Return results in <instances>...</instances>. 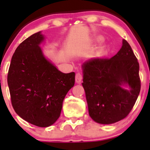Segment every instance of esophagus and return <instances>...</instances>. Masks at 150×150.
I'll return each instance as SVG.
<instances>
[{
    "mask_svg": "<svg viewBox=\"0 0 150 150\" xmlns=\"http://www.w3.org/2000/svg\"><path fill=\"white\" fill-rule=\"evenodd\" d=\"M82 79H83L82 74H81V72H78V73H76V75H75V81H76V83H81Z\"/></svg>",
    "mask_w": 150,
    "mask_h": 150,
    "instance_id": "obj_1",
    "label": "esophagus"
}]
</instances>
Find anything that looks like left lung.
Returning a JSON list of instances; mask_svg holds the SVG:
<instances>
[{
  "label": "left lung",
  "instance_id": "1",
  "mask_svg": "<svg viewBox=\"0 0 150 150\" xmlns=\"http://www.w3.org/2000/svg\"><path fill=\"white\" fill-rule=\"evenodd\" d=\"M83 83L89 115L95 122L111 124L126 117L141 89L139 64L129 43L122 40L111 58H96L83 63ZM127 83L129 91L121 86Z\"/></svg>",
  "mask_w": 150,
  "mask_h": 150
}]
</instances>
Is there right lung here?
Masks as SVG:
<instances>
[{
    "instance_id": "add662e5",
    "label": "right lung",
    "mask_w": 150,
    "mask_h": 150,
    "mask_svg": "<svg viewBox=\"0 0 150 150\" xmlns=\"http://www.w3.org/2000/svg\"><path fill=\"white\" fill-rule=\"evenodd\" d=\"M40 32L19 45L8 72L12 107L33 125L48 127L59 117L64 97L75 84V73H63L43 55Z\"/></svg>"
}]
</instances>
